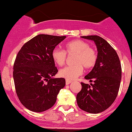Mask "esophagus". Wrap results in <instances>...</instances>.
Returning a JSON list of instances; mask_svg holds the SVG:
<instances>
[{"label": "esophagus", "instance_id": "esophagus-1", "mask_svg": "<svg viewBox=\"0 0 132 132\" xmlns=\"http://www.w3.org/2000/svg\"><path fill=\"white\" fill-rule=\"evenodd\" d=\"M71 82H72V81H71V80H66V85H68V84H71Z\"/></svg>", "mask_w": 132, "mask_h": 132}]
</instances>
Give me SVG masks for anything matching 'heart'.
Instances as JSON below:
<instances>
[{
	"mask_svg": "<svg viewBox=\"0 0 132 132\" xmlns=\"http://www.w3.org/2000/svg\"><path fill=\"white\" fill-rule=\"evenodd\" d=\"M66 52L55 48L52 52L53 61L58 66H62L66 59V53L75 55L73 66H66L59 71L61 77L66 79L74 80L83 72V67L91 69L94 66L97 61V54L95 50L90 47L89 43L80 39H75L67 43L65 45Z\"/></svg>",
	"mask_w": 132,
	"mask_h": 132,
	"instance_id": "heart-1",
	"label": "heart"
}]
</instances>
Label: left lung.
<instances>
[{"label": "left lung", "mask_w": 132, "mask_h": 132, "mask_svg": "<svg viewBox=\"0 0 132 132\" xmlns=\"http://www.w3.org/2000/svg\"><path fill=\"white\" fill-rule=\"evenodd\" d=\"M81 38L93 41L98 51L97 61L85 78L91 86L81 82L82 89L77 95L80 109L91 114L104 111L115 101L121 80V66L119 57L111 45L98 36Z\"/></svg>", "instance_id": "1"}]
</instances>
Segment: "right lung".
I'll use <instances>...</instances> for the list:
<instances>
[{
  "label": "right lung",
  "mask_w": 132,
  "mask_h": 132,
  "mask_svg": "<svg viewBox=\"0 0 132 132\" xmlns=\"http://www.w3.org/2000/svg\"><path fill=\"white\" fill-rule=\"evenodd\" d=\"M66 36L39 34L21 48L13 66L16 92L29 110L41 112L55 104L66 84L64 78H54L58 72L52 52Z\"/></svg>",
  "instance_id": "obj_1"
}]
</instances>
